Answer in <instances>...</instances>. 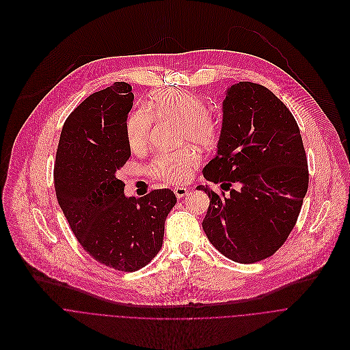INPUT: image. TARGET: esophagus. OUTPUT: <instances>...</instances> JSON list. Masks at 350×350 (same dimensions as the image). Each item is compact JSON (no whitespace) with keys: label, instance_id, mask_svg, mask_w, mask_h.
<instances>
[{"label":"esophagus","instance_id":"esophagus-1","mask_svg":"<svg viewBox=\"0 0 350 350\" xmlns=\"http://www.w3.org/2000/svg\"><path fill=\"white\" fill-rule=\"evenodd\" d=\"M174 193H175V196H176L178 198H182V197H185V196H187V194H189V190H187L186 187H180V186H178V187H175V189H174Z\"/></svg>","mask_w":350,"mask_h":350}]
</instances>
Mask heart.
<instances>
[{"instance_id": "b5f03b06", "label": "heart", "mask_w": 350, "mask_h": 350, "mask_svg": "<svg viewBox=\"0 0 350 350\" xmlns=\"http://www.w3.org/2000/svg\"><path fill=\"white\" fill-rule=\"evenodd\" d=\"M149 109L156 118L168 120L180 125L179 141L191 142L200 148H211L218 137V126L209 117L206 102L191 92L170 90L154 92L149 98ZM153 118L141 109L129 114L125 124V133L129 148L139 150L148 145L150 139ZM198 164L194 150L186 148L178 152L161 153L149 165L152 176L171 182H185Z\"/></svg>"}]
</instances>
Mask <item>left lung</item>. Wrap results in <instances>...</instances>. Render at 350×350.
<instances>
[{
  "label": "left lung",
  "instance_id": "obj_1",
  "mask_svg": "<svg viewBox=\"0 0 350 350\" xmlns=\"http://www.w3.org/2000/svg\"><path fill=\"white\" fill-rule=\"evenodd\" d=\"M202 175L229 190L219 196L197 186L209 197L202 229L211 244L239 263L271 256L294 229L309 183L302 136L287 106L254 83L228 87L217 154Z\"/></svg>",
  "mask_w": 350,
  "mask_h": 350
}]
</instances>
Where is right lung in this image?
Returning a JSON list of instances; mask_svg holds the SVG:
<instances>
[{
	"mask_svg": "<svg viewBox=\"0 0 350 350\" xmlns=\"http://www.w3.org/2000/svg\"><path fill=\"white\" fill-rule=\"evenodd\" d=\"M126 83L90 95L63 124L55 163V191L81 247L121 271L146 266L161 250L165 219L176 204L170 189L135 198L117 171L131 157L125 124L133 105Z\"/></svg>",
	"mask_w": 350,
	"mask_h": 350,
	"instance_id": "right-lung-1",
	"label": "right lung"
}]
</instances>
